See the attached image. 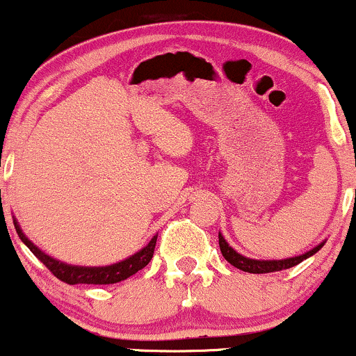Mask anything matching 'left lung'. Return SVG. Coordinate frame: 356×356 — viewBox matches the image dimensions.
<instances>
[{
  "mask_svg": "<svg viewBox=\"0 0 356 356\" xmlns=\"http://www.w3.org/2000/svg\"><path fill=\"white\" fill-rule=\"evenodd\" d=\"M323 244H318L316 248H313L312 251L305 252L301 256H295V257H288V259H277V261H259V259H249V257L241 256L239 252H236L229 244L224 241L222 236L219 234V248L220 252H222L224 259L227 263H231L232 266L241 269V271H246V273H254V275H261V273H275V271H281V269H288L296 266L300 264L301 261L308 259L309 256H313L314 252H318L323 248Z\"/></svg>",
  "mask_w": 356,
  "mask_h": 356,
  "instance_id": "1",
  "label": "left lung"
}]
</instances>
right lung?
Segmentation results:
<instances>
[{
    "label": "right lung",
    "instance_id": "obj_1",
    "mask_svg": "<svg viewBox=\"0 0 356 356\" xmlns=\"http://www.w3.org/2000/svg\"><path fill=\"white\" fill-rule=\"evenodd\" d=\"M16 232H18L19 239L26 244L33 254L38 257L40 261L53 273V276L58 277L60 281L67 284H113L118 281H124L127 277L136 275L137 271H140L142 268H145L149 264V261L152 259L155 243H157V236H154L150 239V243L147 244L144 249L136 252L134 256H130L129 259L120 261V263L112 264V266H104V268H83V266H70V264L60 263V261L53 259L48 254L40 251L38 248L31 243L26 236L23 234V231L19 229L18 222L13 220Z\"/></svg>",
    "mask_w": 356,
    "mask_h": 356
}]
</instances>
